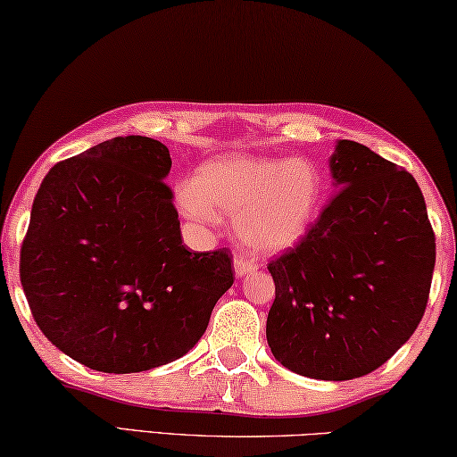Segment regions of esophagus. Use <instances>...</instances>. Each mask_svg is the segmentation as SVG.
<instances>
[{
    "mask_svg": "<svg viewBox=\"0 0 457 457\" xmlns=\"http://www.w3.org/2000/svg\"><path fill=\"white\" fill-rule=\"evenodd\" d=\"M256 264L252 262V260H248V258H242V256H237L236 260H234V270H236V277L237 278H242V277H245V274H252V272H256Z\"/></svg>",
    "mask_w": 457,
    "mask_h": 457,
    "instance_id": "esophagus-1",
    "label": "esophagus"
}]
</instances>
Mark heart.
Returning a JSON list of instances; mask_svg holds the SVG:
<instances>
[{"instance_id": "obj_1", "label": "heart", "mask_w": 457, "mask_h": 457, "mask_svg": "<svg viewBox=\"0 0 457 457\" xmlns=\"http://www.w3.org/2000/svg\"><path fill=\"white\" fill-rule=\"evenodd\" d=\"M321 175L305 158H262L223 154L199 164L193 183L177 191L183 213L213 221L215 213L234 215L244 245L258 254H278L307 234L321 201Z\"/></svg>"}]
</instances>
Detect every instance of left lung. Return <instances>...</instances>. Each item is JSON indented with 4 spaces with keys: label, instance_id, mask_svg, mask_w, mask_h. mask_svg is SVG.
<instances>
[{
    "label": "left lung",
    "instance_id": "left-lung-1",
    "mask_svg": "<svg viewBox=\"0 0 457 457\" xmlns=\"http://www.w3.org/2000/svg\"><path fill=\"white\" fill-rule=\"evenodd\" d=\"M329 205L295 250L268 264L266 339L291 372L352 380L415 333L429 299L436 236L411 172L337 140Z\"/></svg>",
    "mask_w": 457,
    "mask_h": 457
}]
</instances>
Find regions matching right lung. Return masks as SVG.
<instances>
[{
	"label": "right lung",
	"mask_w": 457,
	"mask_h": 457,
	"mask_svg": "<svg viewBox=\"0 0 457 457\" xmlns=\"http://www.w3.org/2000/svg\"><path fill=\"white\" fill-rule=\"evenodd\" d=\"M170 164L162 142L118 136L54 164L36 193L21 288L48 342L91 370L185 356L234 285L229 250L183 244Z\"/></svg>",
	"instance_id": "add662e5"
}]
</instances>
